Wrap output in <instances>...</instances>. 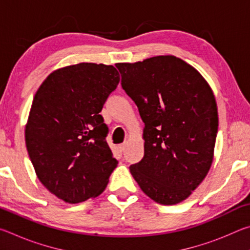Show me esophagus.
I'll use <instances>...</instances> for the list:
<instances>
[{
    "label": "esophagus",
    "instance_id": "esophagus-1",
    "mask_svg": "<svg viewBox=\"0 0 250 250\" xmlns=\"http://www.w3.org/2000/svg\"><path fill=\"white\" fill-rule=\"evenodd\" d=\"M119 149L121 152H124L125 150V143H122V145L119 146Z\"/></svg>",
    "mask_w": 250,
    "mask_h": 250
}]
</instances>
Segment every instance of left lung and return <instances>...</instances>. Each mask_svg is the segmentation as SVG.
Listing matches in <instances>:
<instances>
[{
    "label": "left lung",
    "mask_w": 250,
    "mask_h": 250,
    "mask_svg": "<svg viewBox=\"0 0 250 250\" xmlns=\"http://www.w3.org/2000/svg\"><path fill=\"white\" fill-rule=\"evenodd\" d=\"M116 67L145 122V155L130 166L131 174L156 203L177 204L202 183L213 162L218 130L213 91L195 68L174 56Z\"/></svg>",
    "instance_id": "obj_1"
}]
</instances>
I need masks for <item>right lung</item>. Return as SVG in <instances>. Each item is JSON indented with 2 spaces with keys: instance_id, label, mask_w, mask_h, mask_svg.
Masks as SVG:
<instances>
[{
  "instance_id": "obj_1",
  "label": "right lung",
  "mask_w": 250,
  "mask_h": 250,
  "mask_svg": "<svg viewBox=\"0 0 250 250\" xmlns=\"http://www.w3.org/2000/svg\"><path fill=\"white\" fill-rule=\"evenodd\" d=\"M120 82L113 66L82 64L50 74L34 97L25 141L39 180L70 204L98 196L117 167L100 115Z\"/></svg>"
}]
</instances>
